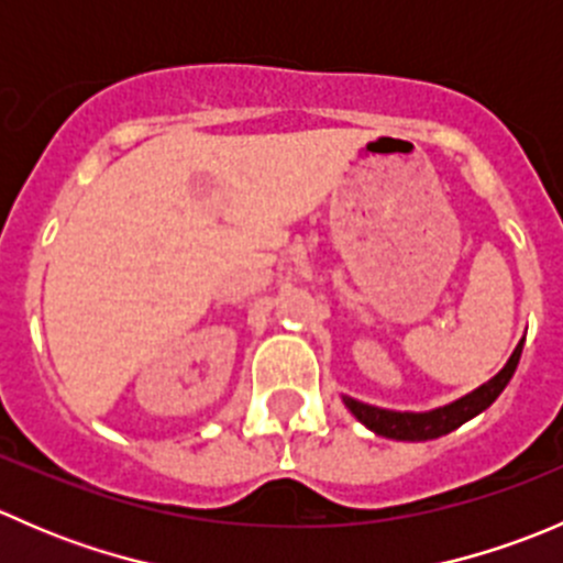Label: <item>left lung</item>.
Wrapping results in <instances>:
<instances>
[{
    "label": "left lung",
    "instance_id": "left-lung-1",
    "mask_svg": "<svg viewBox=\"0 0 563 563\" xmlns=\"http://www.w3.org/2000/svg\"><path fill=\"white\" fill-rule=\"evenodd\" d=\"M520 354H523V340L518 343V349L512 351L509 362L504 365V371L498 376H493L490 382L482 384L479 389H474L471 395L460 397V400L450 402V406L433 408V411H389V408H376L367 406V402L354 400V397H343L345 408L360 419L365 428H371L373 433L384 435V439L395 441H430L439 439V435L452 433L460 424L474 419L476 413H482L485 408H490L496 402V397L501 395L504 387L509 384V378L518 371Z\"/></svg>",
    "mask_w": 563,
    "mask_h": 563
}]
</instances>
